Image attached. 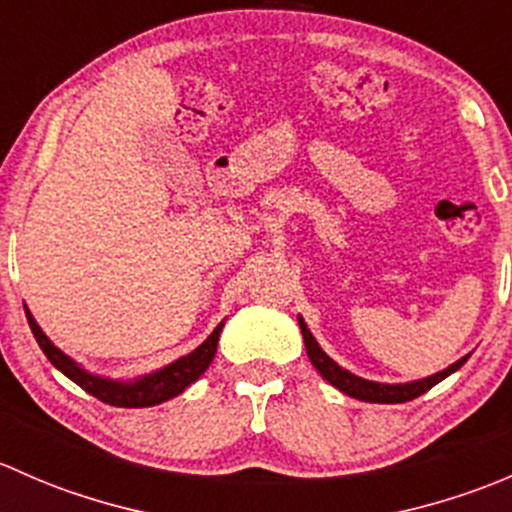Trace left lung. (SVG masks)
I'll list each match as a JSON object with an SVG mask.
<instances>
[{"label": "left lung", "mask_w": 512, "mask_h": 512, "mask_svg": "<svg viewBox=\"0 0 512 512\" xmlns=\"http://www.w3.org/2000/svg\"><path fill=\"white\" fill-rule=\"evenodd\" d=\"M299 319V329H302V337H304V347H307V356L309 361L314 364V369L334 386L339 389L342 394L352 396V399L366 401V404H404V401L416 399V396L426 394L428 389L443 381L446 376H451L453 371L461 369L463 364L468 361V356H461L456 364H451L448 369L438 371V374L426 376V379H416V381H406V384H381V381H369V379H361V376L352 374L349 369L339 366L337 361L332 359L322 347H319L317 339L312 337V332L307 329V322L302 317Z\"/></svg>", "instance_id": "left-lung-1"}]
</instances>
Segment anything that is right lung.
Here are the masks:
<instances>
[{
	"label": "right lung",
	"instance_id": "right-lung-1",
	"mask_svg": "<svg viewBox=\"0 0 512 512\" xmlns=\"http://www.w3.org/2000/svg\"><path fill=\"white\" fill-rule=\"evenodd\" d=\"M24 312H27L29 327H32L34 339L39 342L46 359H49L61 374L69 376L74 384H79L81 389L89 391L91 396H96L98 401L111 406H121V409H146V406H158L163 404V401L173 399V396L183 394V391L188 389L190 384H195V381L205 374V369L213 364V356L218 352L220 332H223L225 327V322H220L218 327L213 329V334H210L198 349L180 356V359L170 361L163 369L143 374L138 376V379H111V376L86 371L79 361H74L69 354L61 352V349L41 332V327L36 324L34 314L29 312L27 304H24Z\"/></svg>",
	"mask_w": 512,
	"mask_h": 512
}]
</instances>
